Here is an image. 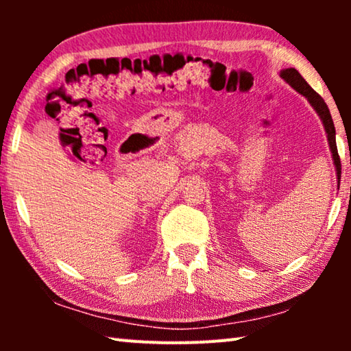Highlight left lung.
<instances>
[{
  "label": "left lung",
  "mask_w": 351,
  "mask_h": 351,
  "mask_svg": "<svg viewBox=\"0 0 351 351\" xmlns=\"http://www.w3.org/2000/svg\"><path fill=\"white\" fill-rule=\"evenodd\" d=\"M282 79L287 80L291 86L294 88L297 93H300L302 96H305L308 99V102L311 104V106L322 121L325 132H326V139H328L330 144V150L332 154V161H335L336 165V175H337V181H341V158L337 154V147H336V130H335V123H332V119L330 114V110L326 104L324 102V99L319 96V94L313 90V88L308 85L305 82L304 77L299 74V71H295L294 68H288L283 69L280 73Z\"/></svg>",
  "instance_id": "left-lung-1"
}]
</instances>
